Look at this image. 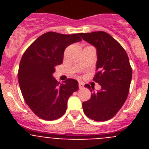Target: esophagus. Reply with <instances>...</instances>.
Segmentation results:
<instances>
[{
  "instance_id": "34e87169",
  "label": "esophagus",
  "mask_w": 149,
  "mask_h": 149,
  "mask_svg": "<svg viewBox=\"0 0 149 149\" xmlns=\"http://www.w3.org/2000/svg\"><path fill=\"white\" fill-rule=\"evenodd\" d=\"M78 86H79V89H83V88L84 87V84H83L82 82H79Z\"/></svg>"
}]
</instances>
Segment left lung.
Here are the masks:
<instances>
[{"label":"left lung","mask_w":149,"mask_h":149,"mask_svg":"<svg viewBox=\"0 0 149 149\" xmlns=\"http://www.w3.org/2000/svg\"><path fill=\"white\" fill-rule=\"evenodd\" d=\"M79 36L96 48L98 72L93 80L101 86L92 93L90 99L83 102V110L93 120H109L120 110L128 95L132 78L128 56L121 45L107 33L95 31ZM85 87L94 90L89 84Z\"/></svg>","instance_id":"8db88e82"}]
</instances>
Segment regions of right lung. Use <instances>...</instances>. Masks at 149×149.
Returning a JSON list of instances; mask_svg holds the SVG:
<instances>
[{"mask_svg":"<svg viewBox=\"0 0 149 149\" xmlns=\"http://www.w3.org/2000/svg\"><path fill=\"white\" fill-rule=\"evenodd\" d=\"M81 41L79 33H45L22 56L18 74L21 91L26 104L41 119L55 120L64 115L68 98L78 89L76 80L60 84L53 74L55 66L63 63L65 48Z\"/></svg>","mask_w":149,"mask_h":149,"instance_id":"add662e5","label":"right lung"}]
</instances>
